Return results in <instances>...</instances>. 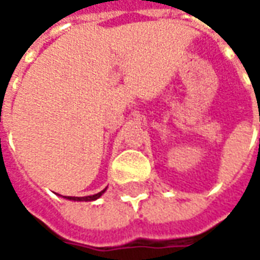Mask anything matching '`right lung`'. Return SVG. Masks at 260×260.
<instances>
[{
  "instance_id": "1",
  "label": "right lung",
  "mask_w": 260,
  "mask_h": 260,
  "mask_svg": "<svg viewBox=\"0 0 260 260\" xmlns=\"http://www.w3.org/2000/svg\"><path fill=\"white\" fill-rule=\"evenodd\" d=\"M107 188H104L102 192H99V193H94V195H90V196H62L65 199H68V201H75V202H91V201H96L99 199L100 196L106 192Z\"/></svg>"
}]
</instances>
